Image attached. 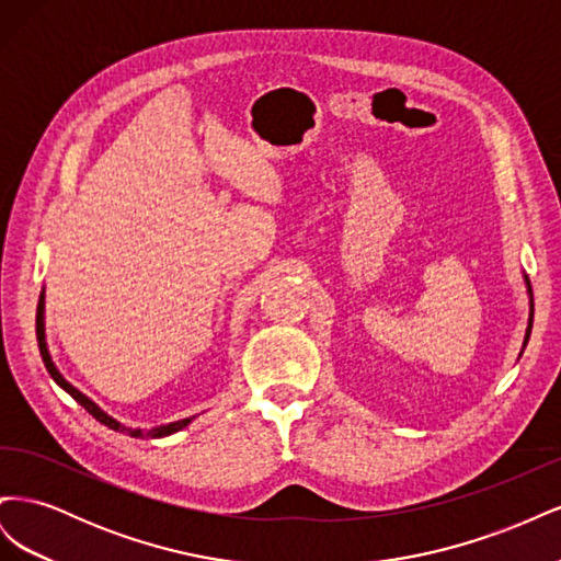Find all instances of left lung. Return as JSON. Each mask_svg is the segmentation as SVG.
<instances>
[{
	"instance_id": "left-lung-1",
	"label": "left lung",
	"mask_w": 561,
	"mask_h": 561,
	"mask_svg": "<svg viewBox=\"0 0 561 561\" xmlns=\"http://www.w3.org/2000/svg\"><path fill=\"white\" fill-rule=\"evenodd\" d=\"M524 280H526V290H529V297H531V283H529V278L524 276ZM531 325H534V297H531V316H529V328H526V336H524V346H526V342H529V334H531Z\"/></svg>"
}]
</instances>
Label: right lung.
<instances>
[{"label":"right lung","mask_w":561,"mask_h":561,"mask_svg":"<svg viewBox=\"0 0 561 561\" xmlns=\"http://www.w3.org/2000/svg\"><path fill=\"white\" fill-rule=\"evenodd\" d=\"M37 342H39V353H42V360H44V365H46V369H48V375H50V379H54L62 390H67V393H70L83 410H87L93 419H98L100 423H105L107 428H112V431H118V433H126V435H130V437H165V435H173V433H178V431H182V428H186L192 423V419L194 416H190V419H182V421H173V423H165V426H157V428H151V431H140V428H128V426H124V423H118L116 419H112L110 414H105L103 410H100V407L91 400V398H87L81 393L79 388H75L70 381H67L60 371H58V367L54 365V360H50V355H48V348H46V334H44V293H42V297H39V307H37Z\"/></svg>","instance_id":"obj_1"}]
</instances>
